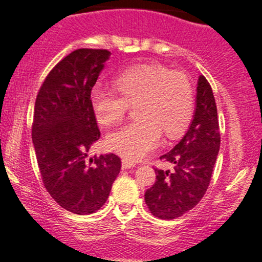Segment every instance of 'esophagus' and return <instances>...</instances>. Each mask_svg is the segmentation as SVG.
Instances as JSON below:
<instances>
[{"mask_svg":"<svg viewBox=\"0 0 262 262\" xmlns=\"http://www.w3.org/2000/svg\"><path fill=\"white\" fill-rule=\"evenodd\" d=\"M122 167L124 170H127V169H132V167H135V164L134 162H132V161H129V160H122Z\"/></svg>","mask_w":262,"mask_h":262,"instance_id":"1","label":"esophagus"}]
</instances>
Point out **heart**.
<instances>
[{
    "label": "heart",
    "instance_id": "b5f03b06",
    "mask_svg": "<svg viewBox=\"0 0 262 262\" xmlns=\"http://www.w3.org/2000/svg\"><path fill=\"white\" fill-rule=\"evenodd\" d=\"M114 90L96 87L91 106L102 125L122 121L129 106L135 119L111 132L107 144L128 160H140L160 145L166 138L179 137L187 128L194 110L193 87L186 75L162 65H138L122 71L114 79Z\"/></svg>",
    "mask_w": 262,
    "mask_h": 262
}]
</instances>
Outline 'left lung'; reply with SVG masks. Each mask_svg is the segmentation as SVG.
Returning a JSON list of instances; mask_svg holds the SVG:
<instances>
[{"mask_svg":"<svg viewBox=\"0 0 262 262\" xmlns=\"http://www.w3.org/2000/svg\"><path fill=\"white\" fill-rule=\"evenodd\" d=\"M221 146L217 106L212 87L198 77L196 110L187 133L171 151L160 156L173 171L155 169L156 181L146 189L145 203L152 215L175 219L191 210L208 188Z\"/></svg>","mask_w":262,"mask_h":262,"instance_id":"left-lung-1","label":"left lung"}]
</instances>
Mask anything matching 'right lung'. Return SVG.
I'll list each match as a JSON object with an SVG mask.
<instances>
[{
	"label": "right lung",
	"instance_id": "add662e5",
	"mask_svg": "<svg viewBox=\"0 0 262 262\" xmlns=\"http://www.w3.org/2000/svg\"><path fill=\"white\" fill-rule=\"evenodd\" d=\"M111 53L77 49L45 77L35 100L32 139L41 180L55 202L75 214H90L106 203L121 171L114 154L87 152L100 139L91 91Z\"/></svg>",
	"mask_w": 262,
	"mask_h": 262
}]
</instances>
